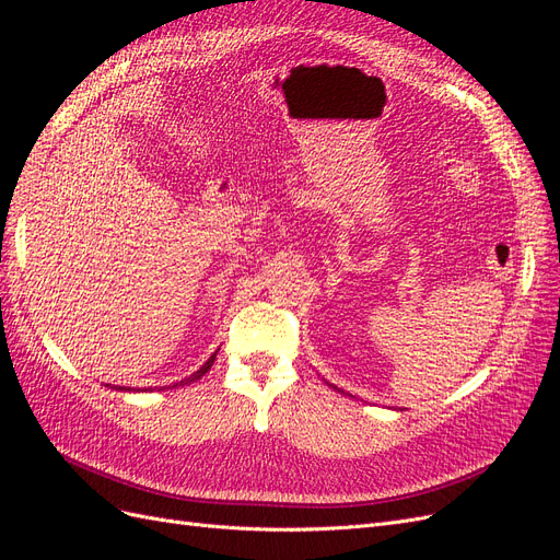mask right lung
I'll use <instances>...</instances> for the list:
<instances>
[{
  "label": "right lung",
  "instance_id": "obj_1",
  "mask_svg": "<svg viewBox=\"0 0 560 560\" xmlns=\"http://www.w3.org/2000/svg\"><path fill=\"white\" fill-rule=\"evenodd\" d=\"M214 358H217V352L212 354V358L206 362V364H202L198 371H196V374H191L189 378H184V381H179V383H175L173 387H177V385H189V383H194V381H198V378H202V376H206L208 374V371L212 369V364H214ZM116 389H128V393H130V387H116ZM161 389H165V387H161Z\"/></svg>",
  "mask_w": 560,
  "mask_h": 560
}]
</instances>
